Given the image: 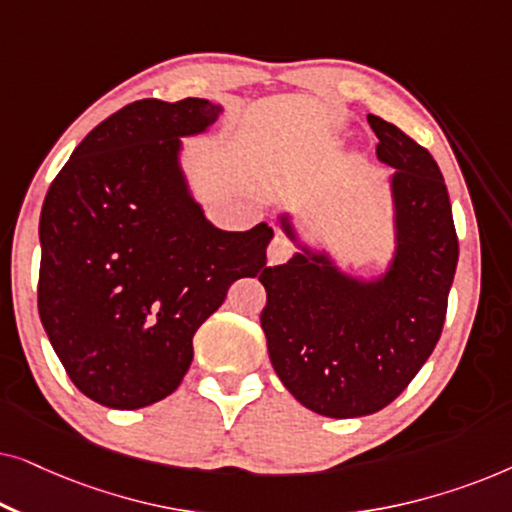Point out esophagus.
<instances>
[{
    "instance_id": "34e87169",
    "label": "esophagus",
    "mask_w": 512,
    "mask_h": 512,
    "mask_svg": "<svg viewBox=\"0 0 512 512\" xmlns=\"http://www.w3.org/2000/svg\"><path fill=\"white\" fill-rule=\"evenodd\" d=\"M293 251H296V247H293V242L289 240V237L275 235V237H272L270 247H268V263L270 265L286 263L293 256Z\"/></svg>"
}]
</instances>
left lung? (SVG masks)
I'll return each mask as SVG.
<instances>
[{"label":"left lung","instance_id":"left-lung-1","mask_svg":"<svg viewBox=\"0 0 512 512\" xmlns=\"http://www.w3.org/2000/svg\"><path fill=\"white\" fill-rule=\"evenodd\" d=\"M377 158L394 167V263L375 282L347 277L305 249L263 272L261 326L270 361L305 408L349 419L387 408L412 382L443 333L459 261L450 195L429 151L368 114ZM289 237L293 228L282 219Z\"/></svg>","mask_w":512,"mask_h":512}]
</instances>
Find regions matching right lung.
Here are the masks:
<instances>
[{
    "mask_svg": "<svg viewBox=\"0 0 512 512\" xmlns=\"http://www.w3.org/2000/svg\"><path fill=\"white\" fill-rule=\"evenodd\" d=\"M219 111L200 97L132 102L88 132L46 193L39 317L74 387L107 408L170 396L230 284L268 270V223L214 228L179 167V137Z\"/></svg>",
    "mask_w": 512,
    "mask_h": 512,
    "instance_id": "obj_1",
    "label": "right lung"
}]
</instances>
